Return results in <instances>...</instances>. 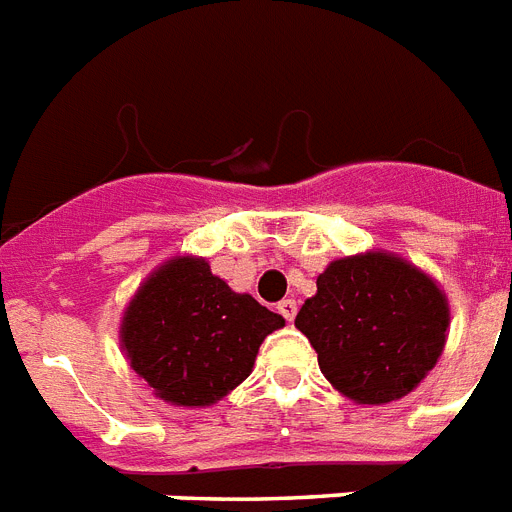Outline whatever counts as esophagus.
<instances>
[{
	"label": "esophagus",
	"instance_id": "34e87169",
	"mask_svg": "<svg viewBox=\"0 0 512 512\" xmlns=\"http://www.w3.org/2000/svg\"><path fill=\"white\" fill-rule=\"evenodd\" d=\"M277 311H280V314L285 316L287 322H293L295 314H298V303H295L293 298H285V301L277 303Z\"/></svg>",
	"mask_w": 512,
	"mask_h": 512
}]
</instances>
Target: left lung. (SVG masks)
<instances>
[{"label": "left lung", "instance_id": "8db88e82", "mask_svg": "<svg viewBox=\"0 0 512 512\" xmlns=\"http://www.w3.org/2000/svg\"><path fill=\"white\" fill-rule=\"evenodd\" d=\"M447 322L439 287L387 253L332 261L295 316L324 377L363 405L408 395L434 369Z\"/></svg>", "mask_w": 512, "mask_h": 512}]
</instances>
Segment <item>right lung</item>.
<instances>
[{"label": "right lung", "instance_id": "add662e5", "mask_svg": "<svg viewBox=\"0 0 512 512\" xmlns=\"http://www.w3.org/2000/svg\"><path fill=\"white\" fill-rule=\"evenodd\" d=\"M280 327V314L230 290L204 259H175L125 311L122 348L162 400L209 405L251 374L259 345Z\"/></svg>", "mask_w": 512, "mask_h": 512}]
</instances>
